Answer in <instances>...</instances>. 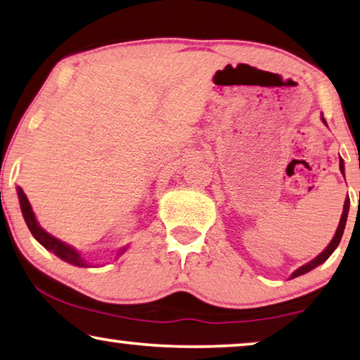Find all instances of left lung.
Returning <instances> with one entry per match:
<instances>
[{
    "mask_svg": "<svg viewBox=\"0 0 360 360\" xmlns=\"http://www.w3.org/2000/svg\"><path fill=\"white\" fill-rule=\"evenodd\" d=\"M321 120L323 122L326 124V120L321 117ZM339 169H341V173L344 174V161L342 160H339ZM349 204H351V200H349V197L346 199V202H344V209H342V215H341V220H339V225H338V230H336V233H334V236H333V240H331V243L330 245L326 246V250L323 251V252H320V255H318L315 259H311L310 262H307L305 266H302V267H298V269L293 272V274L290 276V279H293V277H298V276H302V274H307V272H310L311 269H315L316 266H320V264H323V262H325L328 257H330L331 255H333V251L336 250L338 248V245H339V241H341V238H342V233H344V226H346V220H347V214H349Z\"/></svg>",
    "mask_w": 360,
    "mask_h": 360,
    "instance_id": "left-lung-1",
    "label": "left lung"
}]
</instances>
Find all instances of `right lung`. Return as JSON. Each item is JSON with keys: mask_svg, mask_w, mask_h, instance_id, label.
<instances>
[{"mask_svg": "<svg viewBox=\"0 0 360 360\" xmlns=\"http://www.w3.org/2000/svg\"><path fill=\"white\" fill-rule=\"evenodd\" d=\"M18 197H19V204H21L22 217L27 224V229L30 230V233H32V236L35 238V240H37L40 245L45 248V250L52 251L55 256H58L60 259L68 262V264H73L78 267H91L88 262L81 257V255L77 250H75V248L67 245V243L57 240V238L50 235V233L45 231L42 226L39 225L37 219H35V214L32 212V207H30L29 200H27V195L24 194V191L21 189V187H18ZM125 250H127V246L122 248V250L117 252V257L122 255Z\"/></svg>", "mask_w": 360, "mask_h": 360, "instance_id": "obj_1", "label": "right lung"}]
</instances>
